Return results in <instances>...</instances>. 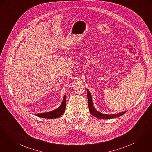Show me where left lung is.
<instances>
[{
	"label": "left lung",
	"instance_id": "1",
	"mask_svg": "<svg viewBox=\"0 0 152 152\" xmlns=\"http://www.w3.org/2000/svg\"><path fill=\"white\" fill-rule=\"evenodd\" d=\"M87 98H88V105L90 112L91 113V114L93 116L96 117L97 118H99V119L113 118L115 117H118L120 116H122L127 112V111H124V112L117 113V114H113V115H106V114L101 113V112H99L98 111H97L94 107L91 93L88 90H87Z\"/></svg>",
	"mask_w": 152,
	"mask_h": 152
}]
</instances>
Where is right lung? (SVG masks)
Here are the masks:
<instances>
[{
  "instance_id": "right-lung-1",
  "label": "right lung",
  "mask_w": 152,
  "mask_h": 152,
  "mask_svg": "<svg viewBox=\"0 0 152 152\" xmlns=\"http://www.w3.org/2000/svg\"><path fill=\"white\" fill-rule=\"evenodd\" d=\"M66 107V95H65L63 98L62 102L58 107L53 111L36 114V115L38 117L45 118H56L60 117L65 112Z\"/></svg>"
}]
</instances>
